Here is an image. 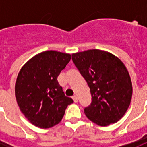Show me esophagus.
I'll return each mask as SVG.
<instances>
[{
	"label": "esophagus",
	"instance_id": "esophagus-1",
	"mask_svg": "<svg viewBox=\"0 0 147 147\" xmlns=\"http://www.w3.org/2000/svg\"><path fill=\"white\" fill-rule=\"evenodd\" d=\"M72 99H73V101L75 102H78V97L76 95H74L72 97Z\"/></svg>",
	"mask_w": 147,
	"mask_h": 147
}]
</instances>
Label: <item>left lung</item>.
I'll list each match as a JSON object with an SVG mask.
<instances>
[{"label": "left lung", "instance_id": "left-lung-1", "mask_svg": "<svg viewBox=\"0 0 147 147\" xmlns=\"http://www.w3.org/2000/svg\"><path fill=\"white\" fill-rule=\"evenodd\" d=\"M71 57L92 96L90 105L84 109L86 117L103 127L120 120L129 107L132 96L131 77L123 62L100 49L73 53Z\"/></svg>", "mask_w": 147, "mask_h": 147}]
</instances>
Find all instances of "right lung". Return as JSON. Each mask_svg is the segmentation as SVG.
<instances>
[{
  "instance_id": "1",
  "label": "right lung",
  "mask_w": 147,
  "mask_h": 147,
  "mask_svg": "<svg viewBox=\"0 0 147 147\" xmlns=\"http://www.w3.org/2000/svg\"><path fill=\"white\" fill-rule=\"evenodd\" d=\"M71 60V55L49 50L35 55L18 74L15 94L26 118L34 126L49 128L64 117L73 100L66 97L57 77Z\"/></svg>"
}]
</instances>
